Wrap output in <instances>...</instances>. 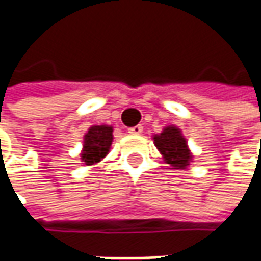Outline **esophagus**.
Returning a JSON list of instances; mask_svg holds the SVG:
<instances>
[{
    "label": "esophagus",
    "mask_w": 261,
    "mask_h": 261,
    "mask_svg": "<svg viewBox=\"0 0 261 261\" xmlns=\"http://www.w3.org/2000/svg\"><path fill=\"white\" fill-rule=\"evenodd\" d=\"M127 132H129L130 135H141V134L144 132V126H141V125L132 126V127H129V129H127Z\"/></svg>",
    "instance_id": "34e87169"
}]
</instances>
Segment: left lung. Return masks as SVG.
Wrapping results in <instances>:
<instances>
[{
	"mask_svg": "<svg viewBox=\"0 0 261 261\" xmlns=\"http://www.w3.org/2000/svg\"><path fill=\"white\" fill-rule=\"evenodd\" d=\"M152 139L164 161L174 170H185L190 166L193 154L180 127L175 125L166 126L161 134L152 135Z\"/></svg>",
	"mask_w": 261,
	"mask_h": 261,
	"instance_id": "left-lung-1",
	"label": "left lung"
}]
</instances>
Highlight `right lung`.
I'll list each match as a JSON object with an SVG mask.
<instances>
[{
  "mask_svg": "<svg viewBox=\"0 0 261 261\" xmlns=\"http://www.w3.org/2000/svg\"><path fill=\"white\" fill-rule=\"evenodd\" d=\"M113 142V126L93 125L88 127L83 139L81 161L86 166H95L107 156Z\"/></svg>",
  "mask_w": 261,
  "mask_h": 261,
  "instance_id": "1",
  "label": "right lung"
}]
</instances>
